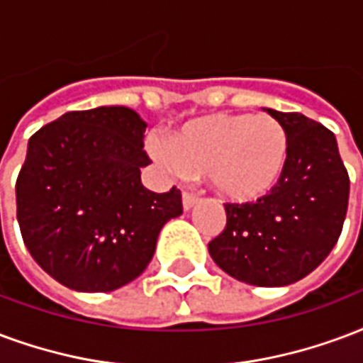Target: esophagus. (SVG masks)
Instances as JSON below:
<instances>
[{
	"mask_svg": "<svg viewBox=\"0 0 363 363\" xmlns=\"http://www.w3.org/2000/svg\"><path fill=\"white\" fill-rule=\"evenodd\" d=\"M198 200H200V198L196 194H192V192H184V194H182V208L189 211V209H192L196 203H198Z\"/></svg>",
	"mask_w": 363,
	"mask_h": 363,
	"instance_id": "esophagus-1",
	"label": "esophagus"
}]
</instances>
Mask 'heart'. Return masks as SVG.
Masks as SVG:
<instances>
[{
    "label": "heart",
    "mask_w": 363,
    "mask_h": 363,
    "mask_svg": "<svg viewBox=\"0 0 363 363\" xmlns=\"http://www.w3.org/2000/svg\"><path fill=\"white\" fill-rule=\"evenodd\" d=\"M289 146L286 128L271 115L216 113L182 125L154 154L173 173L206 174L221 198L248 203L283 177Z\"/></svg>",
    "instance_id": "b5f03b06"
}]
</instances>
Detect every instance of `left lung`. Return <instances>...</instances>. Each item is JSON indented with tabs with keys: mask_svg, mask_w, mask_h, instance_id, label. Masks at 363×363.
Wrapping results in <instances>:
<instances>
[{
	"mask_svg": "<svg viewBox=\"0 0 363 363\" xmlns=\"http://www.w3.org/2000/svg\"><path fill=\"white\" fill-rule=\"evenodd\" d=\"M265 111L289 133L283 177L257 202L225 203L227 225L208 250L230 277L284 286L310 275L337 244L350 179L329 128L302 113Z\"/></svg>",
	"mask_w": 363,
	"mask_h": 363,
	"instance_id": "1",
	"label": "left lung"
}]
</instances>
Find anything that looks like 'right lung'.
<instances>
[{
    "instance_id": "obj_1",
    "label": "right lung",
    "mask_w": 363,
    "mask_h": 363,
    "mask_svg": "<svg viewBox=\"0 0 363 363\" xmlns=\"http://www.w3.org/2000/svg\"><path fill=\"white\" fill-rule=\"evenodd\" d=\"M146 123L123 106L69 111L32 134L17 177L21 235L42 269L79 292H111L146 269L181 190L140 181Z\"/></svg>"
}]
</instances>
